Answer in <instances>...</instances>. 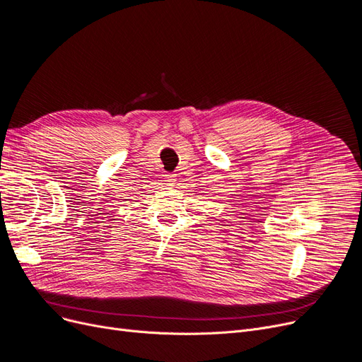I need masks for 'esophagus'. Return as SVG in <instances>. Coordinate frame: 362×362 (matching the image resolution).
Returning a JSON list of instances; mask_svg holds the SVG:
<instances>
[{"mask_svg": "<svg viewBox=\"0 0 362 362\" xmlns=\"http://www.w3.org/2000/svg\"><path fill=\"white\" fill-rule=\"evenodd\" d=\"M164 179H165L167 185H173L174 182H176V176H174V174H170V173L164 174Z\"/></svg>", "mask_w": 362, "mask_h": 362, "instance_id": "obj_1", "label": "esophagus"}]
</instances>
